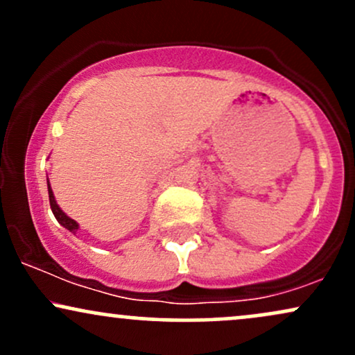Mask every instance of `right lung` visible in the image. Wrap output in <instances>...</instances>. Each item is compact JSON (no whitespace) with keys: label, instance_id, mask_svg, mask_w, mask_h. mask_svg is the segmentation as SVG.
I'll use <instances>...</instances> for the list:
<instances>
[{"label":"right lung","instance_id":"add662e5","mask_svg":"<svg viewBox=\"0 0 355 355\" xmlns=\"http://www.w3.org/2000/svg\"><path fill=\"white\" fill-rule=\"evenodd\" d=\"M46 182H48V197H50V207H51L53 215H55V218L58 220V222L64 227V229L70 230L71 234H76V232H78V229H80V225L75 222V220L68 217V215L60 209V205L55 200V195H53V190L50 187V180H48V178H46Z\"/></svg>","mask_w":355,"mask_h":355}]
</instances>
